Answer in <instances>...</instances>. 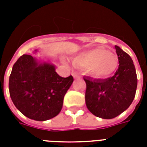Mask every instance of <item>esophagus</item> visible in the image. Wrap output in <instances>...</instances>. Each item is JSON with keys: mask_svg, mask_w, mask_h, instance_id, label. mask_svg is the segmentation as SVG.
<instances>
[{"mask_svg": "<svg viewBox=\"0 0 147 147\" xmlns=\"http://www.w3.org/2000/svg\"><path fill=\"white\" fill-rule=\"evenodd\" d=\"M71 75H72V76H73L74 78H78L79 77H80L79 74L77 73V72H73V73L71 74Z\"/></svg>", "mask_w": 147, "mask_h": 147, "instance_id": "1", "label": "esophagus"}]
</instances>
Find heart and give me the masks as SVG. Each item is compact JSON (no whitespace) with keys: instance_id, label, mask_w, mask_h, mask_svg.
<instances>
[{"instance_id":"obj_1","label":"heart","mask_w":147,"mask_h":147,"mask_svg":"<svg viewBox=\"0 0 147 147\" xmlns=\"http://www.w3.org/2000/svg\"><path fill=\"white\" fill-rule=\"evenodd\" d=\"M118 63L116 54L101 47L83 51L73 58L75 66L86 68L90 75L98 78L111 76L116 71Z\"/></svg>"}]
</instances>
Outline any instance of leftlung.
I'll list each match as a JSON object with an SVG mask.
<instances>
[{"mask_svg": "<svg viewBox=\"0 0 147 147\" xmlns=\"http://www.w3.org/2000/svg\"><path fill=\"white\" fill-rule=\"evenodd\" d=\"M114 48L119 66L114 76L105 79L84 77L86 106L92 114L103 119L114 118L125 111L137 90V73L132 59L117 46Z\"/></svg>", "mask_w": 147, "mask_h": 147, "instance_id": "left-lung-1", "label": "left lung"}]
</instances>
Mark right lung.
I'll use <instances>...</instances> for the list:
<instances>
[{
  "mask_svg": "<svg viewBox=\"0 0 147 147\" xmlns=\"http://www.w3.org/2000/svg\"><path fill=\"white\" fill-rule=\"evenodd\" d=\"M73 81L71 76H59L49 61L24 54L13 66L9 78L10 95L24 116L34 121H47L59 114L65 94Z\"/></svg>",
  "mask_w": 147,
  "mask_h": 147,
  "instance_id": "add662e5",
  "label": "right lung"
}]
</instances>
